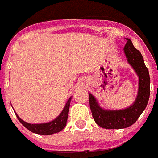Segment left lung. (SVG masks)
Segmentation results:
<instances>
[{"instance_id": "left-lung-1", "label": "left lung", "mask_w": 158, "mask_h": 158, "mask_svg": "<svg viewBox=\"0 0 158 158\" xmlns=\"http://www.w3.org/2000/svg\"><path fill=\"white\" fill-rule=\"evenodd\" d=\"M124 51L128 63L133 67L139 78L138 95L135 103L122 110H104L97 103V101L89 93V107L92 116L97 125L104 129H123L133 125L138 120L148 104L150 95V77L147 67L145 66L141 53L127 38Z\"/></svg>"}]
</instances>
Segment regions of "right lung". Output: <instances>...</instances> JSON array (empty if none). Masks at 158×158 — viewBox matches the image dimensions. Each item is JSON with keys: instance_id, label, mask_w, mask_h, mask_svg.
I'll list each match as a JSON object with an SVG mask.
<instances>
[{"instance_id": "obj_1", "label": "right lung", "mask_w": 158, "mask_h": 158, "mask_svg": "<svg viewBox=\"0 0 158 158\" xmlns=\"http://www.w3.org/2000/svg\"><path fill=\"white\" fill-rule=\"evenodd\" d=\"M72 97H70L67 102L66 105L64 107V110L62 111L59 117L53 120L52 122L48 123H42V124H30L27 122L23 121L17 114L16 117L21 123L24 126L27 130H29L33 133L38 134V135H52V134L58 133L61 131L66 126L67 120H68V115H69V107H70V102H71Z\"/></svg>"}]
</instances>
